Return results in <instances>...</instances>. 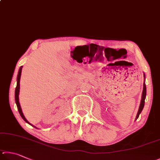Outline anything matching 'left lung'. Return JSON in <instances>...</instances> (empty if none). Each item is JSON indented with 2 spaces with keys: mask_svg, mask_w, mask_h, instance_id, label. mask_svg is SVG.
Wrapping results in <instances>:
<instances>
[{
  "mask_svg": "<svg viewBox=\"0 0 160 160\" xmlns=\"http://www.w3.org/2000/svg\"><path fill=\"white\" fill-rule=\"evenodd\" d=\"M144 77H145V74H144ZM145 97H146V86H145V83L144 82L143 83V90H142V99H141V104H140V107H139V109H138V113H137L136 119L138 118L139 114L141 113L142 109H143V108H144Z\"/></svg>",
  "mask_w": 160,
  "mask_h": 160,
  "instance_id": "8db88e82",
  "label": "left lung"
}]
</instances>
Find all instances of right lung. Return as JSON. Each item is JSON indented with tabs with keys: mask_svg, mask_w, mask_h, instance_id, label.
Wrapping results in <instances>:
<instances>
[{
	"mask_svg": "<svg viewBox=\"0 0 160 160\" xmlns=\"http://www.w3.org/2000/svg\"><path fill=\"white\" fill-rule=\"evenodd\" d=\"M22 66L20 67V68H19V70L18 72V78H17V86H16V88H15V102H16V105H17V107H18V110L19 111V114H20V115L22 117V118L23 119L25 122L28 124L32 125V127H34V126L31 124L30 123L27 121V119L25 118V117L24 116L23 112H22V109L20 107V104H19V82H20V77H21V73H22Z\"/></svg>",
	"mask_w": 160,
	"mask_h": 160,
	"instance_id": "right-lung-1",
	"label": "right lung"
}]
</instances>
